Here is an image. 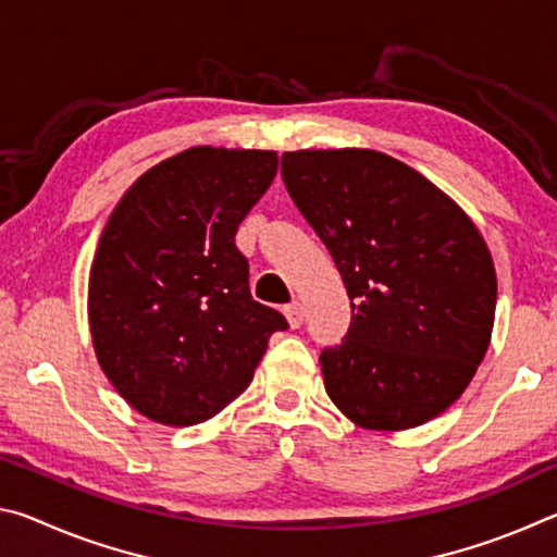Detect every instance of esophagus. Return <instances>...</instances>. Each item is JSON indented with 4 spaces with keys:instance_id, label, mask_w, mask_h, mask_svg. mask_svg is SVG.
<instances>
[{
    "instance_id": "1",
    "label": "esophagus",
    "mask_w": 557,
    "mask_h": 557,
    "mask_svg": "<svg viewBox=\"0 0 557 557\" xmlns=\"http://www.w3.org/2000/svg\"><path fill=\"white\" fill-rule=\"evenodd\" d=\"M285 317L292 329H297L301 322H305V307L299 305V301H292V305L285 307Z\"/></svg>"
}]
</instances>
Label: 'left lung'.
Listing matches in <instances>:
<instances>
[{
    "instance_id": "1",
    "label": "left lung",
    "mask_w": 557,
    "mask_h": 557,
    "mask_svg": "<svg viewBox=\"0 0 557 557\" xmlns=\"http://www.w3.org/2000/svg\"><path fill=\"white\" fill-rule=\"evenodd\" d=\"M292 201L332 252L351 326L319 363L358 428L408 430L455 403L492 342L496 270L440 188L373 149L282 154Z\"/></svg>"
}]
</instances>
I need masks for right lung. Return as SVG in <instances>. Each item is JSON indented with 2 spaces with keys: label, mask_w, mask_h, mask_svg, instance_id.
<instances>
[{
  "label": "right lung",
  "mask_w": 557,
  "mask_h": 557,
  "mask_svg": "<svg viewBox=\"0 0 557 557\" xmlns=\"http://www.w3.org/2000/svg\"><path fill=\"white\" fill-rule=\"evenodd\" d=\"M277 174L262 149L191 147L127 188L90 268L100 369L162 425L213 418L248 388L285 317L252 299L235 231Z\"/></svg>",
  "instance_id": "right-lung-1"
}]
</instances>
